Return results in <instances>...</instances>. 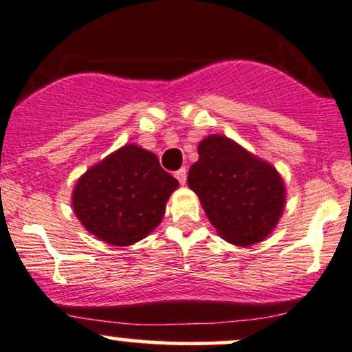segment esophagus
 <instances>
[{"mask_svg":"<svg viewBox=\"0 0 352 352\" xmlns=\"http://www.w3.org/2000/svg\"><path fill=\"white\" fill-rule=\"evenodd\" d=\"M175 176L181 184H186V179H188V171H186V168H181L175 173Z\"/></svg>","mask_w":352,"mask_h":352,"instance_id":"obj_1","label":"esophagus"}]
</instances>
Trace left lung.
Instances as JSON below:
<instances>
[{
  "label": "left lung",
  "instance_id": "8db88e82",
  "mask_svg": "<svg viewBox=\"0 0 352 352\" xmlns=\"http://www.w3.org/2000/svg\"><path fill=\"white\" fill-rule=\"evenodd\" d=\"M197 153L188 184L210 224L234 245L263 241L285 206V186L276 169L226 136H208Z\"/></svg>",
  "mask_w": 352,
  "mask_h": 352
}]
</instances>
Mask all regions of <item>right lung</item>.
<instances>
[{
    "mask_svg": "<svg viewBox=\"0 0 352 352\" xmlns=\"http://www.w3.org/2000/svg\"><path fill=\"white\" fill-rule=\"evenodd\" d=\"M177 181L153 153L126 144L90 168L72 194L82 226L111 245H131L160 224Z\"/></svg>",
    "mask_w": 352,
    "mask_h": 352,
    "instance_id": "obj_1",
    "label": "right lung"
}]
</instances>
